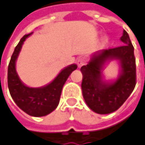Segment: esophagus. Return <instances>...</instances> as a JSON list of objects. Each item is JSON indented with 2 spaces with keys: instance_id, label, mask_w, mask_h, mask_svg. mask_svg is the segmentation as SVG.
Wrapping results in <instances>:
<instances>
[{
  "instance_id": "1",
  "label": "esophagus",
  "mask_w": 145,
  "mask_h": 145,
  "mask_svg": "<svg viewBox=\"0 0 145 145\" xmlns=\"http://www.w3.org/2000/svg\"><path fill=\"white\" fill-rule=\"evenodd\" d=\"M86 59H85V58H79L78 59H77V65L79 66V67H81L82 65H86Z\"/></svg>"
}]
</instances>
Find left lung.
I'll return each mask as SVG.
<instances>
[{"instance_id": "obj_1", "label": "left lung", "mask_w": 145, "mask_h": 145, "mask_svg": "<svg viewBox=\"0 0 145 145\" xmlns=\"http://www.w3.org/2000/svg\"><path fill=\"white\" fill-rule=\"evenodd\" d=\"M120 39L123 45L102 50L93 56L88 65L80 68L83 97L87 106L99 114L117 111L130 96L136 85L134 48L125 30ZM107 59L119 60L121 65L119 79L111 84L105 83L101 79V67Z\"/></svg>"}]
</instances>
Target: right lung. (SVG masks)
Returning a JSON list of instances; mask_svg holds the SVG:
<instances>
[{"label": "right lung", "mask_w": 145, "mask_h": 145, "mask_svg": "<svg viewBox=\"0 0 145 145\" xmlns=\"http://www.w3.org/2000/svg\"><path fill=\"white\" fill-rule=\"evenodd\" d=\"M32 33L24 35L15 48L8 65L7 84L12 99L23 112L30 116L43 117L49 114L57 107L62 88L70 74L77 69V65H71L64 69L46 86L31 88L25 86L20 80L16 71V60L23 42Z\"/></svg>", "instance_id": "obj_1"}]
</instances>
